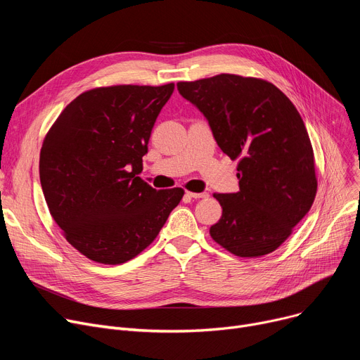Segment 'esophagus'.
Wrapping results in <instances>:
<instances>
[{"mask_svg":"<svg viewBox=\"0 0 360 360\" xmlns=\"http://www.w3.org/2000/svg\"><path fill=\"white\" fill-rule=\"evenodd\" d=\"M186 195L188 197H190V198H207V197H209V194H207V193H191V191H186Z\"/></svg>","mask_w":360,"mask_h":360,"instance_id":"obj_1","label":"esophagus"}]
</instances>
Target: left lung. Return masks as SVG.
<instances>
[{
  "label": "left lung",
  "instance_id": "8db88e82",
  "mask_svg": "<svg viewBox=\"0 0 360 360\" xmlns=\"http://www.w3.org/2000/svg\"><path fill=\"white\" fill-rule=\"evenodd\" d=\"M176 87L209 121L223 153L239 160V191L213 194L223 213L212 238L243 258L276 251L316 194L314 150L297 109L274 84L235 74Z\"/></svg>",
  "mask_w": 360,
  "mask_h": 360
}]
</instances>
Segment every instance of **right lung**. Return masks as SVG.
<instances>
[{"instance_id":"1","label":"right lung","mask_w":360,"mask_h":360,"mask_svg":"<svg viewBox=\"0 0 360 360\" xmlns=\"http://www.w3.org/2000/svg\"><path fill=\"white\" fill-rule=\"evenodd\" d=\"M175 84L91 89L61 112L44 140L39 175L55 223L89 259L122 264L156 239L184 190L139 175L151 129Z\"/></svg>"}]
</instances>
